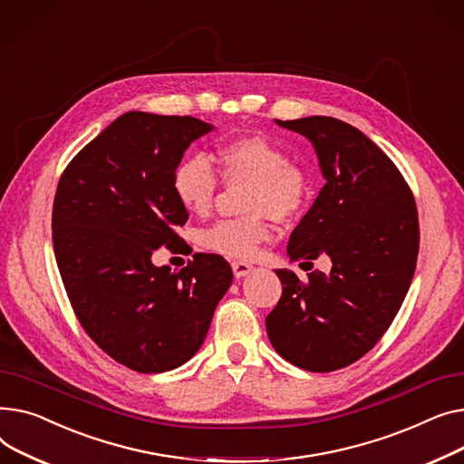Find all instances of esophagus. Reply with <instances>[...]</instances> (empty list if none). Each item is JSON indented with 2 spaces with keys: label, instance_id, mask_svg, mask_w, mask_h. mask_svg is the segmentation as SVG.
I'll list each match as a JSON object with an SVG mask.
<instances>
[{
  "label": "esophagus",
  "instance_id": "1",
  "mask_svg": "<svg viewBox=\"0 0 464 464\" xmlns=\"http://www.w3.org/2000/svg\"><path fill=\"white\" fill-rule=\"evenodd\" d=\"M232 271H234V276L237 277V279H241V277H247L251 271H253V266L251 264H247V262H241V260H234L232 262Z\"/></svg>",
  "mask_w": 464,
  "mask_h": 464
}]
</instances>
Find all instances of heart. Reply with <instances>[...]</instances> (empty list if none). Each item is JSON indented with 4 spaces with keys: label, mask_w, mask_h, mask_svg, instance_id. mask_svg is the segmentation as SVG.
Listing matches in <instances>:
<instances>
[{
    "label": "heart",
    "mask_w": 464,
    "mask_h": 464,
    "mask_svg": "<svg viewBox=\"0 0 464 464\" xmlns=\"http://www.w3.org/2000/svg\"><path fill=\"white\" fill-rule=\"evenodd\" d=\"M219 174L228 185H247L243 190V211L237 219H221L200 230L204 249L228 258H251L258 245L271 236L269 217L290 221L309 200L311 178L286 153L258 134L236 136L215 150ZM172 190L178 202L195 215L213 208L219 178L209 160L190 155L178 162L172 174Z\"/></svg>",
    "instance_id": "heart-1"
}]
</instances>
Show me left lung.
Returning <instances> with one entry per match:
<instances>
[{
	"label": "left lung",
	"mask_w": 464,
	"mask_h": 464,
	"mask_svg": "<svg viewBox=\"0 0 464 464\" xmlns=\"http://www.w3.org/2000/svg\"><path fill=\"white\" fill-rule=\"evenodd\" d=\"M276 123L313 144L325 179L286 253L311 267L325 255L332 271L299 281L276 269L283 294L266 330L292 365L330 372L365 356L399 313L416 271L418 209L393 160L356 127L330 116Z\"/></svg>",
	"instance_id": "8db88e82"
}]
</instances>
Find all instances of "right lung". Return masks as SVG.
Returning a JSON list of instances; mask_svg holds the SVG:
<instances>
[{"instance_id":"add662e5","label":"right lung","mask_w":464,"mask_h":464,"mask_svg":"<svg viewBox=\"0 0 464 464\" xmlns=\"http://www.w3.org/2000/svg\"><path fill=\"white\" fill-rule=\"evenodd\" d=\"M213 125L127 112L63 170L52 209L53 255L74 314L108 356L136 372L172 371L202 346L230 264L195 253L179 271L151 255L188 219L172 190L185 150Z\"/></svg>"}]
</instances>
